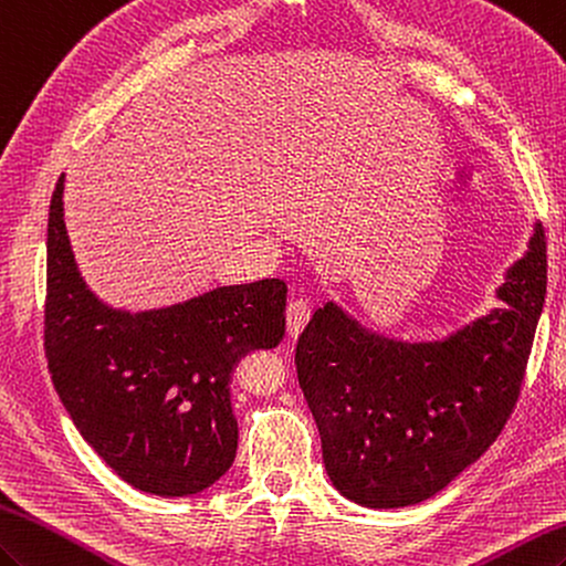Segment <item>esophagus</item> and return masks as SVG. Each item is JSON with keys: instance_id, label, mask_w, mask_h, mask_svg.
<instances>
[{"instance_id": "34e87169", "label": "esophagus", "mask_w": 566, "mask_h": 566, "mask_svg": "<svg viewBox=\"0 0 566 566\" xmlns=\"http://www.w3.org/2000/svg\"><path fill=\"white\" fill-rule=\"evenodd\" d=\"M310 315H312V310H310V305L305 303V300H293V303L287 305V312H285L287 334H291L293 338H297L300 334H303L305 324L310 322Z\"/></svg>"}]
</instances>
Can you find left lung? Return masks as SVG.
<instances>
[{
  "instance_id": "8db88e82",
  "label": "left lung",
  "mask_w": 566,
  "mask_h": 566,
  "mask_svg": "<svg viewBox=\"0 0 566 566\" xmlns=\"http://www.w3.org/2000/svg\"><path fill=\"white\" fill-rule=\"evenodd\" d=\"M545 232L506 271L509 307L436 342L375 334L326 303L297 338L295 366L332 484L368 509L436 496L506 426L545 305Z\"/></svg>"
}]
</instances>
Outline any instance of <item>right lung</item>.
I'll return each instance as SVG.
<instances>
[{
  "label": "right lung",
  "mask_w": 566,
  "mask_h": 566,
  "mask_svg": "<svg viewBox=\"0 0 566 566\" xmlns=\"http://www.w3.org/2000/svg\"><path fill=\"white\" fill-rule=\"evenodd\" d=\"M65 174L50 198L45 358L82 438L147 494L191 496L237 455L232 373L285 336L287 285L266 279L159 310L102 303L84 283L65 228Z\"/></svg>",
  "instance_id": "obj_1"
}]
</instances>
